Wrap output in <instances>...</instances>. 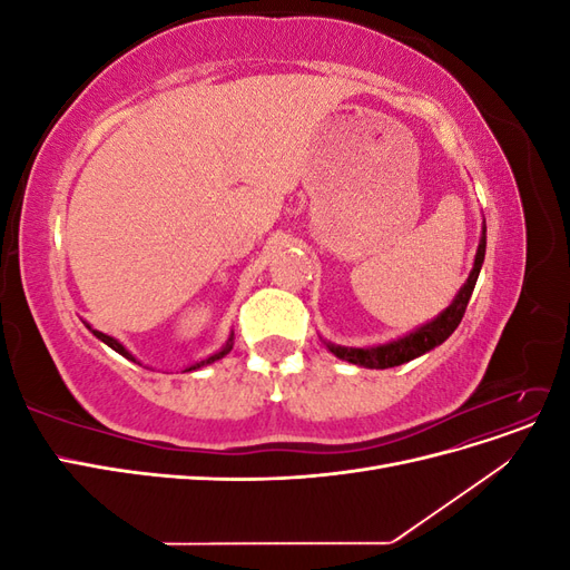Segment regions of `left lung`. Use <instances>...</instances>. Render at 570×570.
<instances>
[{
  "instance_id": "left-lung-1",
  "label": "left lung",
  "mask_w": 570,
  "mask_h": 570,
  "mask_svg": "<svg viewBox=\"0 0 570 570\" xmlns=\"http://www.w3.org/2000/svg\"><path fill=\"white\" fill-rule=\"evenodd\" d=\"M485 247H488V228H485V223H482L480 243H478V252H475L469 278H465V283L456 292L452 304L446 306L442 314H438L433 321H428L421 327H416V331H411L404 337H396L392 342L377 344V347H342V344H333L325 340H323V344L337 358L350 361V364L364 366V368L402 366V364H406V361L423 356L425 352L440 347V344L456 331L463 314H465V306H469V299L473 295V287H475V281L480 275L482 262H485Z\"/></svg>"
}]
</instances>
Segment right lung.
I'll return each mask as SVG.
<instances>
[{
    "mask_svg": "<svg viewBox=\"0 0 570 570\" xmlns=\"http://www.w3.org/2000/svg\"><path fill=\"white\" fill-rule=\"evenodd\" d=\"M85 325H88V331L97 337V340H101V342H105V344H109V347L114 350V352H118L120 356H126V358H130V361H135V364H140V361H137L126 347H124V344H120L116 337H111V335H105V333H99V331H95V327L90 325V323H85ZM233 340H235V335L230 333V337H228V342L226 344H223V347L216 352V354H212V356H206V358H202V361H197V364H193V366H187L183 373H189V371H197V368H204V366H209V364H214V361H218V358H223V356H226L230 350H233Z\"/></svg>",
    "mask_w": 570,
    "mask_h": 570,
    "instance_id": "add662e5",
    "label": "right lung"
}]
</instances>
